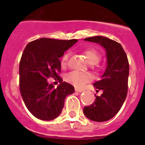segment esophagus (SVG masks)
I'll return each mask as SVG.
<instances>
[{"mask_svg": "<svg viewBox=\"0 0 145 145\" xmlns=\"http://www.w3.org/2000/svg\"><path fill=\"white\" fill-rule=\"evenodd\" d=\"M75 91L83 92V91H84V90H83V89H79V88H75Z\"/></svg>", "mask_w": 145, "mask_h": 145, "instance_id": "1", "label": "esophagus"}]
</instances>
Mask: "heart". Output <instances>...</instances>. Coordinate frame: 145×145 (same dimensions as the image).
I'll return each instance as SVG.
<instances>
[{
  "mask_svg": "<svg viewBox=\"0 0 145 145\" xmlns=\"http://www.w3.org/2000/svg\"><path fill=\"white\" fill-rule=\"evenodd\" d=\"M84 54L87 61L90 65H97L100 61L101 55L97 51L94 49H87L84 52ZM69 54H66L64 55L61 60V67H65L67 63ZM92 80V76L87 72L72 71L69 72L65 76V80L67 83L73 85L77 88H82L86 84L90 82Z\"/></svg>",
  "mask_w": 145,
  "mask_h": 145,
  "instance_id": "b5f03b06",
  "label": "heart"
}]
</instances>
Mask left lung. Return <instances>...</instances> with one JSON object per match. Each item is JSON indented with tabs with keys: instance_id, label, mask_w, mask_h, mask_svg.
Listing matches in <instances>:
<instances>
[{
	"instance_id": "8db88e82",
	"label": "left lung",
	"mask_w": 145,
	"mask_h": 145,
	"mask_svg": "<svg viewBox=\"0 0 145 145\" xmlns=\"http://www.w3.org/2000/svg\"><path fill=\"white\" fill-rule=\"evenodd\" d=\"M84 40L98 43L105 49L107 67L100 80L93 84L97 91L102 90V93L99 97L95 95V101L91 105L84 107V113L93 121H107L118 112L127 96V56L120 43L106 37H90Z\"/></svg>"
}]
</instances>
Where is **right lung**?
<instances>
[{
  "label": "right lung",
  "instance_id": "obj_1",
  "mask_svg": "<svg viewBox=\"0 0 145 145\" xmlns=\"http://www.w3.org/2000/svg\"><path fill=\"white\" fill-rule=\"evenodd\" d=\"M77 42L75 39L42 38L25 47L20 63V93L28 110L37 118L52 120L58 117L66 97L74 93V87L62 82L61 78L57 88L48 84L47 79L50 77L59 79V58Z\"/></svg>",
  "mask_w": 145,
  "mask_h": 145
}]
</instances>
